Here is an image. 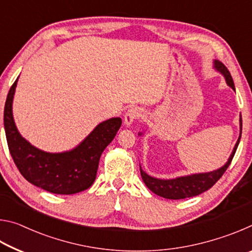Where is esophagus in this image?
Instances as JSON below:
<instances>
[{"instance_id": "34e87169", "label": "esophagus", "mask_w": 252, "mask_h": 252, "mask_svg": "<svg viewBox=\"0 0 252 252\" xmlns=\"http://www.w3.org/2000/svg\"><path fill=\"white\" fill-rule=\"evenodd\" d=\"M140 116H141V111L136 108H132L129 109L125 114V125L126 126H130L133 123L135 119H138Z\"/></svg>"}]
</instances>
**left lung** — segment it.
I'll use <instances>...</instances> for the list:
<instances>
[{
	"label": "left lung",
	"mask_w": 252,
	"mask_h": 252,
	"mask_svg": "<svg viewBox=\"0 0 252 252\" xmlns=\"http://www.w3.org/2000/svg\"><path fill=\"white\" fill-rule=\"evenodd\" d=\"M213 64H215V69L218 70L220 73L224 76L225 82H227L229 87L231 88L232 90L236 91L231 74H230V72L228 71L227 67H225L222 63L219 62L218 60H215V61H213ZM241 132H242V119L240 116V135H239L238 141L233 148L232 153L229 157L227 163L218 170H215V171H211V172L190 174V176L179 177L176 179H169V180H162V179H157L149 176V174L144 172L141 169V167H140V172H141L142 180L153 193H156L165 199L179 200V199H186V198L194 197V195H199L200 193H202L204 191L210 189V188L215 185V183L218 181L221 177H222V174L225 172V170L228 169V167L233 159L234 153L237 151L238 144L240 142Z\"/></svg>",
	"instance_id": "left-lung-1"
}]
</instances>
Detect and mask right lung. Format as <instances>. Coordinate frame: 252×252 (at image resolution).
Segmentation results:
<instances>
[{
	"mask_svg": "<svg viewBox=\"0 0 252 252\" xmlns=\"http://www.w3.org/2000/svg\"><path fill=\"white\" fill-rule=\"evenodd\" d=\"M19 78L12 85L4 106V129L8 150L21 174L51 193L73 194L92 186L102 152L121 126V118H112L95 126L78 147L70 151L50 153L27 141L16 129L12 104Z\"/></svg>",
	"mask_w": 252,
	"mask_h": 252,
	"instance_id": "right-lung-1",
	"label": "right lung"
}]
</instances>
